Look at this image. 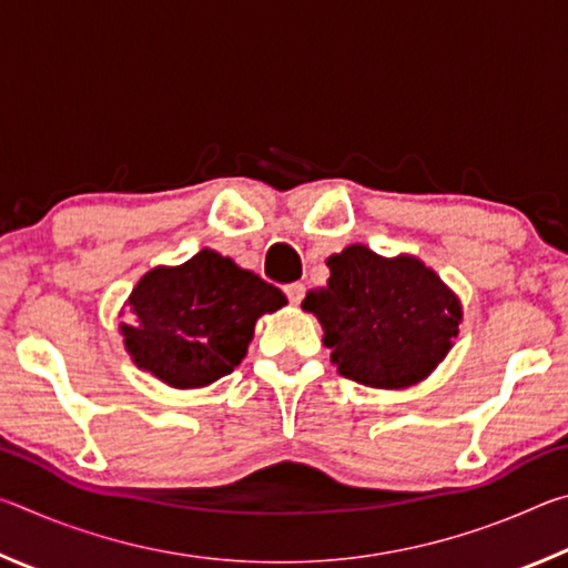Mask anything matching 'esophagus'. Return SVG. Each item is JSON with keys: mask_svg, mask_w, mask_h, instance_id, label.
<instances>
[{"mask_svg": "<svg viewBox=\"0 0 568 568\" xmlns=\"http://www.w3.org/2000/svg\"><path fill=\"white\" fill-rule=\"evenodd\" d=\"M283 291L287 295V301H291L293 305H297L305 297V285L303 283H287Z\"/></svg>", "mask_w": 568, "mask_h": 568, "instance_id": "1", "label": "esophagus"}]
</instances>
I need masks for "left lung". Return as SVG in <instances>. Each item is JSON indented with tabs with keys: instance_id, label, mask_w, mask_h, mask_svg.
I'll use <instances>...</instances> for the list:
<instances>
[{
	"instance_id": "obj_1",
	"label": "left lung",
	"mask_w": 568,
	"mask_h": 568,
	"mask_svg": "<svg viewBox=\"0 0 568 568\" xmlns=\"http://www.w3.org/2000/svg\"><path fill=\"white\" fill-rule=\"evenodd\" d=\"M328 285L305 295L323 323L338 373L363 386L406 388L444 361L458 335L460 305L416 257H381L365 245L328 257Z\"/></svg>"
}]
</instances>
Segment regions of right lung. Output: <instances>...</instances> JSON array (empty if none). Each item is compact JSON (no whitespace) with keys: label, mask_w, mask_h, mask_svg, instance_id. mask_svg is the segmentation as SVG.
Wrapping results in <instances>:
<instances>
[{"label":"right lung","mask_w":568,"mask_h":568,"mask_svg":"<svg viewBox=\"0 0 568 568\" xmlns=\"http://www.w3.org/2000/svg\"><path fill=\"white\" fill-rule=\"evenodd\" d=\"M287 301L281 287L215 250L180 267H155L130 295L124 348L175 388L207 386L245 358L255 321Z\"/></svg>","instance_id":"right-lung-1"}]
</instances>
